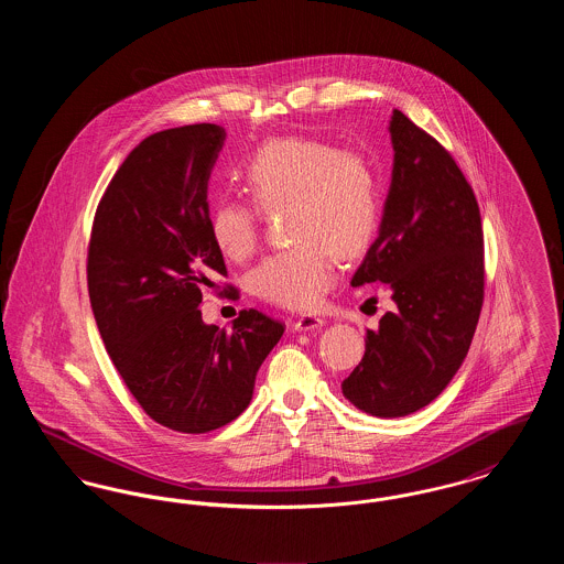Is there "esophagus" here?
I'll list each match as a JSON object with an SVG mask.
<instances>
[{
    "label": "esophagus",
    "mask_w": 564,
    "mask_h": 564,
    "mask_svg": "<svg viewBox=\"0 0 564 564\" xmlns=\"http://www.w3.org/2000/svg\"><path fill=\"white\" fill-rule=\"evenodd\" d=\"M323 325H325V319L317 317V315H302L294 323V329L295 332H313V329H319Z\"/></svg>",
    "instance_id": "1"
}]
</instances>
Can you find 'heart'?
I'll use <instances>...</instances> for the list:
<instances>
[{"label": "heart", "mask_w": 564, "mask_h": 564, "mask_svg": "<svg viewBox=\"0 0 564 564\" xmlns=\"http://www.w3.org/2000/svg\"><path fill=\"white\" fill-rule=\"evenodd\" d=\"M245 188L262 214H288L292 249L269 256L251 274L253 292L272 304L311 311L338 276V256L355 258L378 221V180L361 150H338L313 137L270 139L245 162ZM219 200L209 232L228 260H247L260 237V214Z\"/></svg>", "instance_id": "obj_1"}]
</instances>
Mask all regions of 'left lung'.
<instances>
[{
  "label": "left lung",
  "instance_id": "8db88e82",
  "mask_svg": "<svg viewBox=\"0 0 564 564\" xmlns=\"http://www.w3.org/2000/svg\"><path fill=\"white\" fill-rule=\"evenodd\" d=\"M391 184L378 237L350 285L384 283L395 304L343 382L378 419L433 402L460 368L482 311L484 239L474 189L453 156L400 109L389 120Z\"/></svg>",
  "mask_w": 564,
  "mask_h": 564
}]
</instances>
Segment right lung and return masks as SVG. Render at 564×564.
<instances>
[{"instance_id":"obj_1","label":"right lung","mask_w":564,"mask_h":564,"mask_svg":"<svg viewBox=\"0 0 564 564\" xmlns=\"http://www.w3.org/2000/svg\"><path fill=\"white\" fill-rule=\"evenodd\" d=\"M224 141L217 124L143 139L106 189L88 247L90 306L116 370L150 419L182 433L235 421L285 332L251 308L228 334L198 311L226 274L207 200Z\"/></svg>"}]
</instances>
